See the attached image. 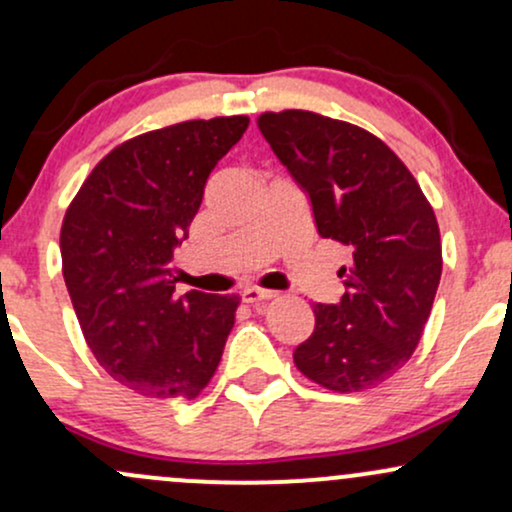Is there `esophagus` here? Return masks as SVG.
Returning <instances> with one entry per match:
<instances>
[{"label": "esophagus", "mask_w": 512, "mask_h": 512, "mask_svg": "<svg viewBox=\"0 0 512 512\" xmlns=\"http://www.w3.org/2000/svg\"><path fill=\"white\" fill-rule=\"evenodd\" d=\"M272 298H276V291L260 289V286H252V289L243 291L245 303H264V301H272Z\"/></svg>", "instance_id": "34e87169"}]
</instances>
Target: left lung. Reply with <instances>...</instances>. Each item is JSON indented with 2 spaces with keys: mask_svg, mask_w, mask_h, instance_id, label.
I'll use <instances>...</instances> for the list:
<instances>
[{
  "mask_svg": "<svg viewBox=\"0 0 512 512\" xmlns=\"http://www.w3.org/2000/svg\"><path fill=\"white\" fill-rule=\"evenodd\" d=\"M257 127L308 192L317 233L351 252L342 303L313 305L293 363L325 390H373L404 368L431 315L443 272L431 202L368 129L310 110L262 113Z\"/></svg>",
  "mask_w": 512,
  "mask_h": 512,
  "instance_id": "8db88e82",
  "label": "left lung"
}]
</instances>
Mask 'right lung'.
<instances>
[{
	"instance_id": "right-lung-1",
	"label": "right lung",
	"mask_w": 512,
	"mask_h": 512,
	"mask_svg": "<svg viewBox=\"0 0 512 512\" xmlns=\"http://www.w3.org/2000/svg\"><path fill=\"white\" fill-rule=\"evenodd\" d=\"M248 115L139 134L96 163L62 221V274L96 361L144 397L195 399L214 378L238 296L175 293L173 250Z\"/></svg>"
}]
</instances>
